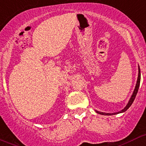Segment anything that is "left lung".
<instances>
[{
    "label": "left lung",
    "mask_w": 146,
    "mask_h": 146,
    "mask_svg": "<svg viewBox=\"0 0 146 146\" xmlns=\"http://www.w3.org/2000/svg\"><path fill=\"white\" fill-rule=\"evenodd\" d=\"M140 82H141V71H140V67L139 66H138V79H137V82H136V85H135V89H134L133 92V94L132 96H131V99H130L129 102H128V104L125 106V107L123 109H122L121 111H120L119 112H117V113H103V112H100V111H96V113H99V114H102V115H113V114H117V113H123V112H125V111L127 110V109H128V108L130 107V106H131V104H133V102L134 99H135V96H136V94L137 93H138V89H139V86H140Z\"/></svg>",
    "instance_id": "1"
}]
</instances>
